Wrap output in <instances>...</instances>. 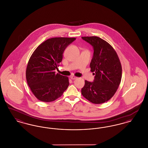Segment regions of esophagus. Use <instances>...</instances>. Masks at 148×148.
<instances>
[{
	"label": "esophagus",
	"mask_w": 148,
	"mask_h": 148,
	"mask_svg": "<svg viewBox=\"0 0 148 148\" xmlns=\"http://www.w3.org/2000/svg\"><path fill=\"white\" fill-rule=\"evenodd\" d=\"M71 79H72V80H75V79H76L77 77H75V76H71Z\"/></svg>",
	"instance_id": "34e87169"
}]
</instances>
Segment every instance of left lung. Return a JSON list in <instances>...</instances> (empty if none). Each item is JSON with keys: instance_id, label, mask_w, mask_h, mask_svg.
<instances>
[{"instance_id": "1", "label": "left lung", "mask_w": 148, "mask_h": 148, "mask_svg": "<svg viewBox=\"0 0 148 148\" xmlns=\"http://www.w3.org/2000/svg\"><path fill=\"white\" fill-rule=\"evenodd\" d=\"M94 50L90 64L95 75L92 82L85 81L83 96L94 104H101L112 98L119 86L122 74L119 57L113 47L98 36H83Z\"/></svg>"}]
</instances>
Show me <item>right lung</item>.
Instances as JSON below:
<instances>
[{"mask_svg": "<svg viewBox=\"0 0 148 148\" xmlns=\"http://www.w3.org/2000/svg\"><path fill=\"white\" fill-rule=\"evenodd\" d=\"M75 38H52L39 45L30 56L26 70V79L35 97L50 102L60 97L68 88V77L56 74L63 59L66 48Z\"/></svg>", "mask_w": 148, "mask_h": 148, "instance_id": "1", "label": "right lung"}]
</instances>
